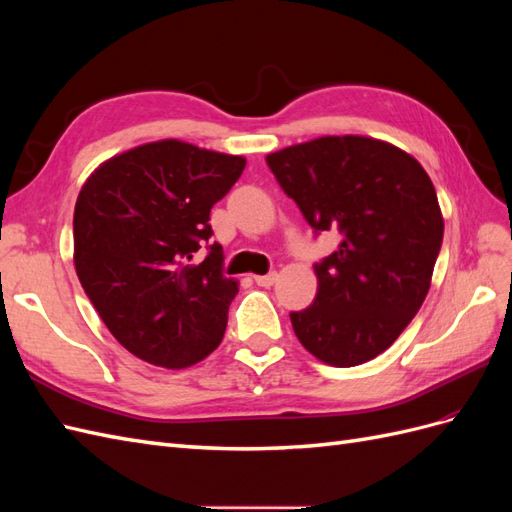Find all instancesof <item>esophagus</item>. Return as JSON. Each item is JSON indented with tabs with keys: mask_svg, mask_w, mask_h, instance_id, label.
<instances>
[{
	"mask_svg": "<svg viewBox=\"0 0 512 512\" xmlns=\"http://www.w3.org/2000/svg\"><path fill=\"white\" fill-rule=\"evenodd\" d=\"M254 282L258 286H273L277 282V273H269V275H254Z\"/></svg>",
	"mask_w": 512,
	"mask_h": 512,
	"instance_id": "esophagus-1",
	"label": "esophagus"
}]
</instances>
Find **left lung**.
<instances>
[{
    "label": "left lung",
    "mask_w": 512,
    "mask_h": 512,
    "mask_svg": "<svg viewBox=\"0 0 512 512\" xmlns=\"http://www.w3.org/2000/svg\"><path fill=\"white\" fill-rule=\"evenodd\" d=\"M267 164L309 226L342 235L314 267V303L290 314L294 335L327 365L376 359L431 286L444 218L429 175L404 149L356 134L290 145Z\"/></svg>",
    "instance_id": "1"
}]
</instances>
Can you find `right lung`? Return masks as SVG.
Masks as SVG:
<instances>
[{"label": "right lung", "instance_id": "1", "mask_svg": "<svg viewBox=\"0 0 512 512\" xmlns=\"http://www.w3.org/2000/svg\"><path fill=\"white\" fill-rule=\"evenodd\" d=\"M245 158L166 138L102 162L74 207V269L106 329L138 359L196 365L220 346L239 282L209 241L211 207Z\"/></svg>", "mask_w": 512, "mask_h": 512}]
</instances>
